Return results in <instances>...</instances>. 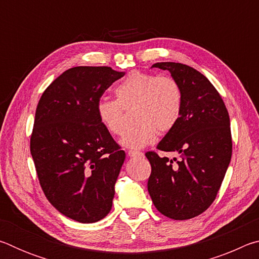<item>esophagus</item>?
Masks as SVG:
<instances>
[{
    "instance_id": "obj_1",
    "label": "esophagus",
    "mask_w": 259,
    "mask_h": 259,
    "mask_svg": "<svg viewBox=\"0 0 259 259\" xmlns=\"http://www.w3.org/2000/svg\"><path fill=\"white\" fill-rule=\"evenodd\" d=\"M128 155L131 156V157H134V156H143L144 153L139 152V151H133V150H131V151L128 152Z\"/></svg>"
}]
</instances>
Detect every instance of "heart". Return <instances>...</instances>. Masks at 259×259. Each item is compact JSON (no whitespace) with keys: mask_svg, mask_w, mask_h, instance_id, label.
<instances>
[{"mask_svg":"<svg viewBox=\"0 0 259 259\" xmlns=\"http://www.w3.org/2000/svg\"><path fill=\"white\" fill-rule=\"evenodd\" d=\"M116 99L102 98L97 115L107 131H123V108L135 106L137 124L126 130L121 144L129 148H143L154 142L157 130L168 133L177 124L183 111V91L171 76L133 71L115 88Z\"/></svg>","mask_w":259,"mask_h":259,"instance_id":"b5f03b06","label":"heart"}]
</instances>
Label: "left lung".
I'll use <instances>...</instances> for the list:
<instances>
[{
    "instance_id": "1",
    "label": "left lung",
    "mask_w": 259,
    "mask_h": 259,
    "mask_svg": "<svg viewBox=\"0 0 259 259\" xmlns=\"http://www.w3.org/2000/svg\"><path fill=\"white\" fill-rule=\"evenodd\" d=\"M152 67L166 69L179 83L183 111L156 147L181 157L147 152L152 166L147 190L162 214L185 221L205 211L221 188L232 156L230 116L216 88L199 71L170 61Z\"/></svg>"
}]
</instances>
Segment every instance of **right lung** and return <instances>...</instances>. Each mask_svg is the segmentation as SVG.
Listing matches in <instances>:
<instances>
[{
  "label": "right lung",
  "instance_id": "obj_1",
  "mask_svg": "<svg viewBox=\"0 0 259 259\" xmlns=\"http://www.w3.org/2000/svg\"><path fill=\"white\" fill-rule=\"evenodd\" d=\"M124 75L107 66H77L42 94L30 154L43 192L65 216L96 223L111 211L124 151L100 123L97 103Z\"/></svg>",
  "mask_w": 259,
  "mask_h": 259
}]
</instances>
